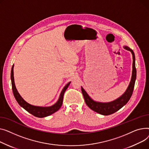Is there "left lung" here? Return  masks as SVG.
I'll use <instances>...</instances> for the list:
<instances>
[{
	"label": "left lung",
	"mask_w": 149,
	"mask_h": 149,
	"mask_svg": "<svg viewBox=\"0 0 149 149\" xmlns=\"http://www.w3.org/2000/svg\"><path fill=\"white\" fill-rule=\"evenodd\" d=\"M126 49L131 52L133 56V64H132V75L131 78V81L129 84V85L126 92L122 95L120 97L117 99V100L109 102V103H100L95 102L92 100L90 96L86 93V91L84 90L82 87H81V90L84 97L85 99V102L90 109L93 110L94 111L97 112L100 114L104 116H108L112 113L117 112L120 108H121L124 105L128 102L129 99H130L131 96L132 95L135 82L136 77V70L135 68V58L134 51L128 47H125Z\"/></svg>",
	"instance_id": "left-lung-1"
}]
</instances>
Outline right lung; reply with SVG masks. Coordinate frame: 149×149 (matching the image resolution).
<instances>
[{
    "mask_svg": "<svg viewBox=\"0 0 149 149\" xmlns=\"http://www.w3.org/2000/svg\"><path fill=\"white\" fill-rule=\"evenodd\" d=\"M13 68H14V65L12 67L11 72V84H12L13 92L15 99H16L17 102H18V103L22 107H23L25 110H26L28 112L31 113L32 115L39 118H42V117L49 116L59 109V108L61 107V106H62L63 104L64 93L67 89L68 86H69L70 82H69L65 85V86L63 88L62 92H61L60 94L58 101L55 104H54L53 106L50 107H40L33 106L26 102V101H24L23 99V98L21 97L19 93H18V91H17L15 84H14V80Z\"/></svg>",
    "mask_w": 149,
    "mask_h": 149,
    "instance_id": "1",
    "label": "right lung"
}]
</instances>
